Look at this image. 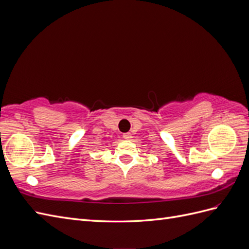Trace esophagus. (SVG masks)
I'll return each mask as SVG.
<instances>
[{
    "label": "esophagus",
    "instance_id": "1",
    "mask_svg": "<svg viewBox=\"0 0 249 249\" xmlns=\"http://www.w3.org/2000/svg\"><path fill=\"white\" fill-rule=\"evenodd\" d=\"M124 138L125 140H131L132 135H131L130 133H125V134H124Z\"/></svg>",
    "mask_w": 249,
    "mask_h": 249
}]
</instances>
